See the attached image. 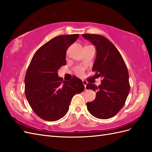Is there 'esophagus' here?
I'll return each instance as SVG.
<instances>
[{"label":"esophagus","instance_id":"34e87169","mask_svg":"<svg viewBox=\"0 0 152 152\" xmlns=\"http://www.w3.org/2000/svg\"><path fill=\"white\" fill-rule=\"evenodd\" d=\"M82 82H83V84L85 86V89H86V85L87 83H88V82L86 81V80H82Z\"/></svg>","mask_w":152,"mask_h":152}]
</instances>
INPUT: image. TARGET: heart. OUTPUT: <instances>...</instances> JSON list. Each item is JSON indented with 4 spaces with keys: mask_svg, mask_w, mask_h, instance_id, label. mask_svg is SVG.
<instances>
[{
    "mask_svg": "<svg viewBox=\"0 0 152 152\" xmlns=\"http://www.w3.org/2000/svg\"><path fill=\"white\" fill-rule=\"evenodd\" d=\"M75 72L78 76L82 77L84 75V69H82V68H78V69H76Z\"/></svg>",
    "mask_w": 152,
    "mask_h": 152,
    "instance_id": "heart-1",
    "label": "heart"
}]
</instances>
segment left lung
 <instances>
[{
	"instance_id": "8db88e82",
	"label": "left lung",
	"mask_w": 152,
	"mask_h": 152,
	"mask_svg": "<svg viewBox=\"0 0 152 152\" xmlns=\"http://www.w3.org/2000/svg\"><path fill=\"white\" fill-rule=\"evenodd\" d=\"M82 37L96 48V57L92 70L96 78L102 79L99 86L87 84V89L96 91L95 99L87 102V108L96 118H111L124 106L130 91L127 66L118 50L106 37L94 34Z\"/></svg>"
}]
</instances>
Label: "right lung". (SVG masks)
Masks as SVG:
<instances>
[{
  "instance_id": "obj_1",
  "label": "right lung",
  "mask_w": 152,
  "mask_h": 152,
  "mask_svg": "<svg viewBox=\"0 0 152 152\" xmlns=\"http://www.w3.org/2000/svg\"><path fill=\"white\" fill-rule=\"evenodd\" d=\"M78 34L60 35L44 44L32 58L25 77V93L28 104L38 117L54 121L65 115L71 100L84 90L82 81L74 76L65 82L58 70L66 64L68 48Z\"/></svg>"
}]
</instances>
